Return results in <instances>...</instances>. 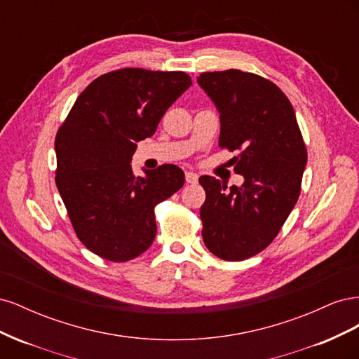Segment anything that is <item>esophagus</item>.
I'll use <instances>...</instances> for the list:
<instances>
[{"mask_svg": "<svg viewBox=\"0 0 359 359\" xmlns=\"http://www.w3.org/2000/svg\"><path fill=\"white\" fill-rule=\"evenodd\" d=\"M198 180H199V177L194 172H186V181L189 184H196Z\"/></svg>", "mask_w": 359, "mask_h": 359, "instance_id": "obj_1", "label": "esophagus"}]
</instances>
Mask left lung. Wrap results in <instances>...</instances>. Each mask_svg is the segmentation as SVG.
Here are the masks:
<instances>
[{"label": "left lung", "mask_w": 359, "mask_h": 359, "mask_svg": "<svg viewBox=\"0 0 359 359\" xmlns=\"http://www.w3.org/2000/svg\"><path fill=\"white\" fill-rule=\"evenodd\" d=\"M198 83L220 114L219 144L231 151L243 186L199 178L202 238L211 253L244 260L271 244L295 206L307 149L287 97L277 85L241 70L206 72Z\"/></svg>", "instance_id": "left-lung-1"}]
</instances>
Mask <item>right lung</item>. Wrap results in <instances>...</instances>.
<instances>
[{
    "mask_svg": "<svg viewBox=\"0 0 359 359\" xmlns=\"http://www.w3.org/2000/svg\"><path fill=\"white\" fill-rule=\"evenodd\" d=\"M191 85L184 72L121 69L93 81L74 102L55 139V182L73 229L93 253L127 262L153 244L156 205L184 184V172L163 165L135 177L139 140Z\"/></svg>",
    "mask_w": 359,
    "mask_h": 359,
    "instance_id": "add662e5",
    "label": "right lung"
}]
</instances>
